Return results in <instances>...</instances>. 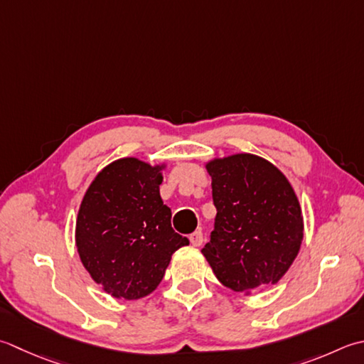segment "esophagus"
Segmentation results:
<instances>
[{
	"instance_id": "obj_1",
	"label": "esophagus",
	"mask_w": 364,
	"mask_h": 364,
	"mask_svg": "<svg viewBox=\"0 0 364 364\" xmlns=\"http://www.w3.org/2000/svg\"><path fill=\"white\" fill-rule=\"evenodd\" d=\"M189 241H191V245L192 246H202V243H203V235H202V232L200 230H196L194 233H191L189 235Z\"/></svg>"
}]
</instances>
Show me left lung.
I'll return each mask as SVG.
<instances>
[{
    "mask_svg": "<svg viewBox=\"0 0 364 364\" xmlns=\"http://www.w3.org/2000/svg\"><path fill=\"white\" fill-rule=\"evenodd\" d=\"M215 230L202 249L219 282L240 294L276 284L303 241V215L291 184L260 156L240 153L206 164Z\"/></svg>",
    "mask_w": 364,
    "mask_h": 364,
    "instance_id": "obj_1",
    "label": "left lung"
}]
</instances>
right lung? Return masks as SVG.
<instances>
[{"label":"right lung","mask_w":364,"mask_h":364,"mask_svg":"<svg viewBox=\"0 0 364 364\" xmlns=\"http://www.w3.org/2000/svg\"><path fill=\"white\" fill-rule=\"evenodd\" d=\"M162 166L137 158L113 161L85 192L75 245L92 281L115 298L139 300L162 281L172 254L189 245L170 224L159 184Z\"/></svg>","instance_id":"obj_1"}]
</instances>
